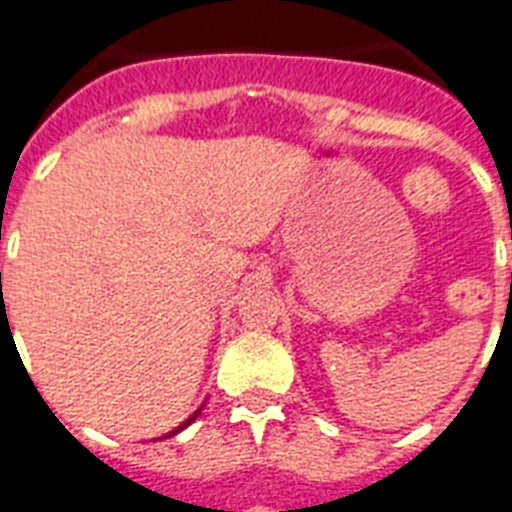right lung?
<instances>
[{"label":"right lung","mask_w":512,"mask_h":512,"mask_svg":"<svg viewBox=\"0 0 512 512\" xmlns=\"http://www.w3.org/2000/svg\"><path fill=\"white\" fill-rule=\"evenodd\" d=\"M0 276H2V273H0ZM201 408H204V405H201ZM201 408H198V411H195L193 416H190V419L182 421V424H179V427L174 429V432H169V435H163V438H171V435H177V432H182V429H185V427H190V424H193V421H195V416H198V413H201Z\"/></svg>","instance_id":"1"}]
</instances>
